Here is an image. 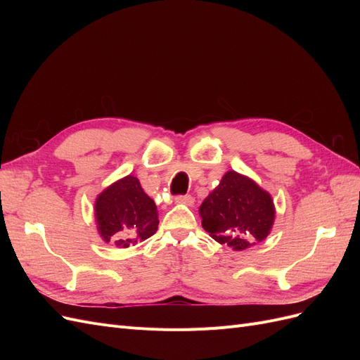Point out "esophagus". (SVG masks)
Masks as SVG:
<instances>
[{
    "label": "esophagus",
    "mask_w": 360,
    "mask_h": 360,
    "mask_svg": "<svg viewBox=\"0 0 360 360\" xmlns=\"http://www.w3.org/2000/svg\"><path fill=\"white\" fill-rule=\"evenodd\" d=\"M176 202L192 205L193 204V197H192V195H179V197H176Z\"/></svg>",
    "instance_id": "34e87169"
}]
</instances>
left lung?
Here are the masks:
<instances>
[{"label":"left lung","instance_id":"left-lung-1","mask_svg":"<svg viewBox=\"0 0 360 360\" xmlns=\"http://www.w3.org/2000/svg\"><path fill=\"white\" fill-rule=\"evenodd\" d=\"M201 224L212 238L234 250L254 246L270 234L275 205L270 193L236 171H228L200 207Z\"/></svg>","mask_w":360,"mask_h":360}]
</instances>
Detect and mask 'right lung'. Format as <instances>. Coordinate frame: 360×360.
Masks as SVG:
<instances>
[{
    "mask_svg": "<svg viewBox=\"0 0 360 360\" xmlns=\"http://www.w3.org/2000/svg\"><path fill=\"white\" fill-rule=\"evenodd\" d=\"M94 216L101 237L118 248L146 240L158 231L159 224L155 201L134 176L112 183L96 198Z\"/></svg>",
    "mask_w": 360,
    "mask_h": 360,
    "instance_id": "right-lung-1",
    "label": "right lung"
}]
</instances>
